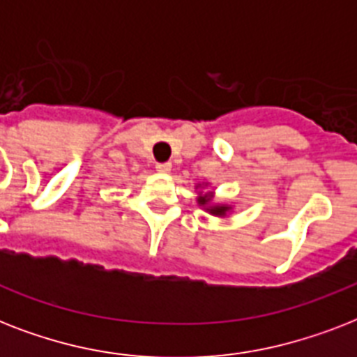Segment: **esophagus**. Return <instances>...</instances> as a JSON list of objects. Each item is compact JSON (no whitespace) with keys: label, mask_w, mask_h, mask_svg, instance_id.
I'll return each mask as SVG.
<instances>
[{"label":"esophagus","mask_w":357,"mask_h":357,"mask_svg":"<svg viewBox=\"0 0 357 357\" xmlns=\"http://www.w3.org/2000/svg\"><path fill=\"white\" fill-rule=\"evenodd\" d=\"M155 168L159 170V172H170L172 165H170V162H157Z\"/></svg>","instance_id":"1"}]
</instances>
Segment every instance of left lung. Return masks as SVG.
I'll return each instance as SVG.
<instances>
[{"instance_id":"obj_1","label":"left lung","mask_w":357,"mask_h":357,"mask_svg":"<svg viewBox=\"0 0 357 357\" xmlns=\"http://www.w3.org/2000/svg\"><path fill=\"white\" fill-rule=\"evenodd\" d=\"M198 202H200V204H206L207 196H200V198H198ZM226 209H228V207H213V209H209V211H211L213 215H224V213H226Z\"/></svg>"}]
</instances>
